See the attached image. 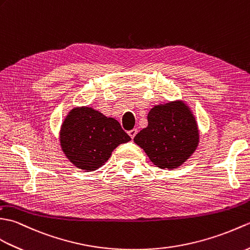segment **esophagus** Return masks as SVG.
Wrapping results in <instances>:
<instances>
[{"label": "esophagus", "instance_id": "1", "mask_svg": "<svg viewBox=\"0 0 250 250\" xmlns=\"http://www.w3.org/2000/svg\"><path fill=\"white\" fill-rule=\"evenodd\" d=\"M137 132H138V130H137L136 128H134V129H131V130H129V131H128V135L130 136L131 139H134L135 136L137 135Z\"/></svg>", "mask_w": 250, "mask_h": 250}]
</instances>
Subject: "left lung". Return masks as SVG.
Segmentation results:
<instances>
[{
  "label": "left lung",
  "mask_w": 250,
  "mask_h": 250,
  "mask_svg": "<svg viewBox=\"0 0 250 250\" xmlns=\"http://www.w3.org/2000/svg\"><path fill=\"white\" fill-rule=\"evenodd\" d=\"M147 127L134 141L160 169L180 167L199 144V129L190 108L182 101L154 106L147 114Z\"/></svg>",
  "instance_id": "left-lung-1"
}]
</instances>
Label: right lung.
Returning <instances> with one entry per match:
<instances>
[{"label":"right lung","mask_w":250,"mask_h":250,"mask_svg":"<svg viewBox=\"0 0 250 250\" xmlns=\"http://www.w3.org/2000/svg\"><path fill=\"white\" fill-rule=\"evenodd\" d=\"M130 140L118 121L91 107L71 109L60 130L65 156L86 172L103 167L116 146Z\"/></svg>","instance_id":"add662e5"}]
</instances>
